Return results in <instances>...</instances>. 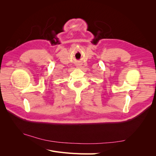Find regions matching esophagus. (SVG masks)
Instances as JSON below:
<instances>
[{
    "label": "esophagus",
    "mask_w": 156,
    "mask_h": 156,
    "mask_svg": "<svg viewBox=\"0 0 156 156\" xmlns=\"http://www.w3.org/2000/svg\"><path fill=\"white\" fill-rule=\"evenodd\" d=\"M77 68H80V65H79V64L77 65Z\"/></svg>",
    "instance_id": "1"
}]
</instances>
